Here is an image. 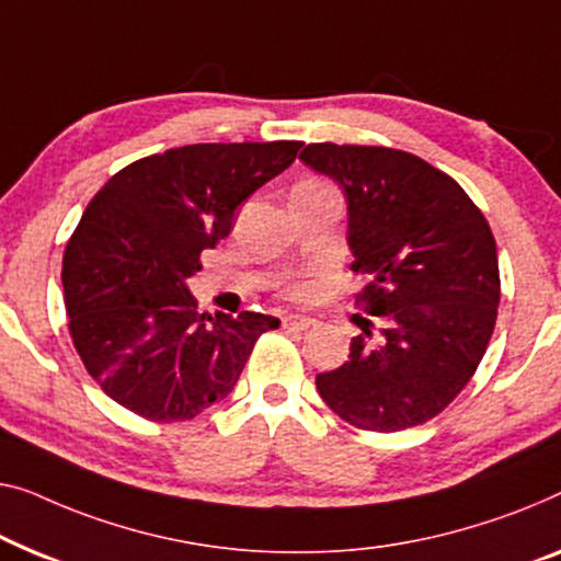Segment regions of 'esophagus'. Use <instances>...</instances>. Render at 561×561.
Listing matches in <instances>:
<instances>
[{
    "instance_id": "34e87169",
    "label": "esophagus",
    "mask_w": 561,
    "mask_h": 561,
    "mask_svg": "<svg viewBox=\"0 0 561 561\" xmlns=\"http://www.w3.org/2000/svg\"><path fill=\"white\" fill-rule=\"evenodd\" d=\"M313 319H308V316H283V327L286 329H296V331H306L313 327Z\"/></svg>"
}]
</instances>
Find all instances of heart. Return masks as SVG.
I'll use <instances>...</instances> for the list:
<instances>
[{
  "mask_svg": "<svg viewBox=\"0 0 561 561\" xmlns=\"http://www.w3.org/2000/svg\"><path fill=\"white\" fill-rule=\"evenodd\" d=\"M296 294H298V296H304V294H308V288H306V286H298V288H296Z\"/></svg>",
  "mask_w": 561,
  "mask_h": 561,
  "instance_id": "b5f03b06",
  "label": "heart"
}]
</instances>
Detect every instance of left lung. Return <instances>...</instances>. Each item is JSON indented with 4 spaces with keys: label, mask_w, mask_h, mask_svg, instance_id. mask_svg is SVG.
<instances>
[{
    "label": "left lung",
    "mask_w": 561,
    "mask_h": 561,
    "mask_svg": "<svg viewBox=\"0 0 561 561\" xmlns=\"http://www.w3.org/2000/svg\"><path fill=\"white\" fill-rule=\"evenodd\" d=\"M300 161L346 197L352 271L369 275L348 362L316 375L348 425L397 433L435 417L473 377L496 327V240L462 186L415 153L308 144Z\"/></svg>",
    "instance_id": "8db88e82"
}]
</instances>
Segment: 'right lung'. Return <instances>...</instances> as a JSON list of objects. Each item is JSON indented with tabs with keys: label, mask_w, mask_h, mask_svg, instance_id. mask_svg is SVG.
Masks as SVG:
<instances>
[{
	"label": "right lung",
	"mask_w": 561,
	"mask_h": 561,
	"mask_svg": "<svg viewBox=\"0 0 561 561\" xmlns=\"http://www.w3.org/2000/svg\"><path fill=\"white\" fill-rule=\"evenodd\" d=\"M300 141L192 144L113 174L65 248L70 336L88 375L121 408L153 422L222 402L275 316L199 313L186 280L234 209L294 164Z\"/></svg>",
	"instance_id": "obj_1"
}]
</instances>
